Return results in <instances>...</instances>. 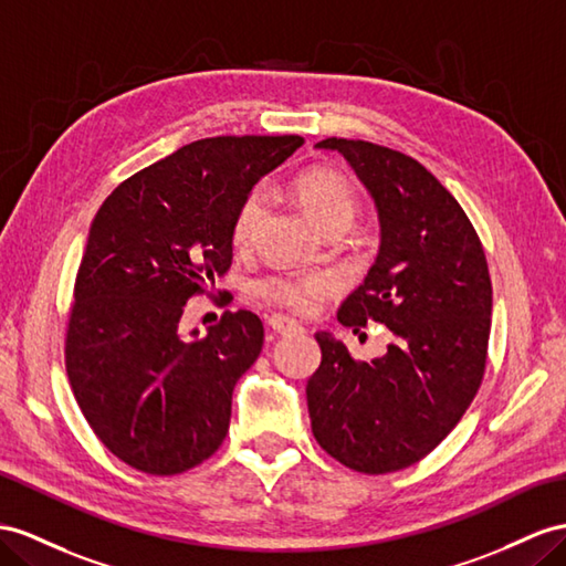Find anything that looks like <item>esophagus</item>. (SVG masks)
<instances>
[{
	"mask_svg": "<svg viewBox=\"0 0 566 566\" xmlns=\"http://www.w3.org/2000/svg\"><path fill=\"white\" fill-rule=\"evenodd\" d=\"M268 327L272 332H277V335H292V332H301L303 329L296 321H292V317H286V315H270L268 317Z\"/></svg>",
	"mask_w": 566,
	"mask_h": 566,
	"instance_id": "esophagus-1",
	"label": "esophagus"
}]
</instances>
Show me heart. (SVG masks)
Masks as SVG:
<instances>
[{"instance_id":"heart-1","label":"heart","mask_w":566,"mask_h":566,"mask_svg":"<svg viewBox=\"0 0 566 566\" xmlns=\"http://www.w3.org/2000/svg\"><path fill=\"white\" fill-rule=\"evenodd\" d=\"M294 196L301 202L308 220L321 229H346L356 217L358 196L354 184L342 171L332 167H311L301 171L292 184ZM265 214V193L260 188L245 193L231 222V243L234 249H249L260 220ZM337 277L329 270L306 272H270L251 282V294L294 313H311L329 292H335Z\"/></svg>"}]
</instances>
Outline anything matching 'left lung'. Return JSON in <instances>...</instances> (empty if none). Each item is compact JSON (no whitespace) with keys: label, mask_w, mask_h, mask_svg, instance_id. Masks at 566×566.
<instances>
[{"label":"left lung","mask_w":566,"mask_h":566,"mask_svg":"<svg viewBox=\"0 0 566 566\" xmlns=\"http://www.w3.org/2000/svg\"><path fill=\"white\" fill-rule=\"evenodd\" d=\"M368 188L380 217V253L342 303L358 332L382 323L387 354L352 358L317 332L323 360L306 385L311 428L329 457L358 473L421 461L467 413L488 358L492 284L483 243L457 198L413 157L368 140L325 138Z\"/></svg>","instance_id":"obj_1"}]
</instances>
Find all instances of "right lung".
Wrapping results in <instances>:
<instances>
[{"label":"right lung","instance_id":"obj_1","mask_svg":"<svg viewBox=\"0 0 566 566\" xmlns=\"http://www.w3.org/2000/svg\"><path fill=\"white\" fill-rule=\"evenodd\" d=\"M301 136L188 143L122 181L99 206L66 327V375L85 421L114 457L153 475L210 459L231 392L263 349V323L227 311L181 337L186 301L231 265L245 193L301 148Z\"/></svg>","mask_w":566,"mask_h":566}]
</instances>
